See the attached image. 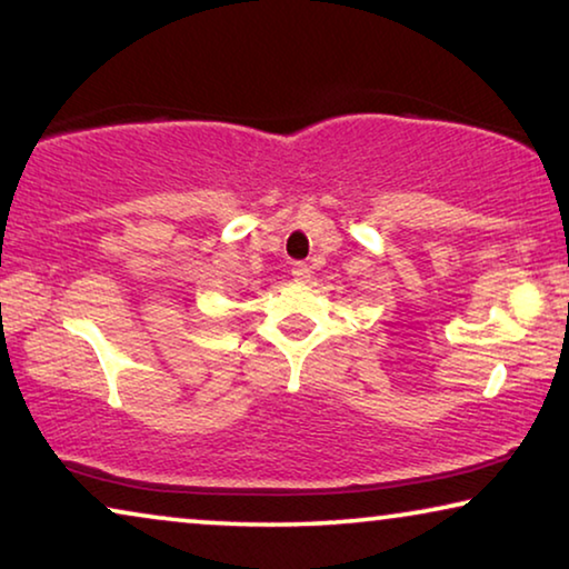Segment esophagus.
Returning <instances> with one entry per match:
<instances>
[{"instance_id":"obj_1","label":"esophagus","mask_w":569,"mask_h":569,"mask_svg":"<svg viewBox=\"0 0 569 569\" xmlns=\"http://www.w3.org/2000/svg\"><path fill=\"white\" fill-rule=\"evenodd\" d=\"M291 276H293L296 283H307L311 278V270H309V266H303V262H293Z\"/></svg>"}]
</instances>
